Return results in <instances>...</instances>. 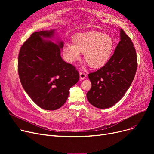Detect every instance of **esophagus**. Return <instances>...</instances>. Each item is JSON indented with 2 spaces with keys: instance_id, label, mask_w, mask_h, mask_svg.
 Segmentation results:
<instances>
[{
  "instance_id": "34e87169",
  "label": "esophagus",
  "mask_w": 154,
  "mask_h": 154,
  "mask_svg": "<svg viewBox=\"0 0 154 154\" xmlns=\"http://www.w3.org/2000/svg\"><path fill=\"white\" fill-rule=\"evenodd\" d=\"M79 75H80V79H81V80L84 79L86 77V75H85V73H84V72H80V74H79Z\"/></svg>"
}]
</instances>
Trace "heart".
I'll use <instances>...</instances> for the list:
<instances>
[{
    "label": "heart",
    "instance_id": "obj_1",
    "mask_svg": "<svg viewBox=\"0 0 154 154\" xmlns=\"http://www.w3.org/2000/svg\"><path fill=\"white\" fill-rule=\"evenodd\" d=\"M74 44L66 43L62 46L64 58L74 63L84 54V58L92 68L103 66L112 55L115 42L113 38L97 30L77 34L72 37Z\"/></svg>",
    "mask_w": 154,
    "mask_h": 154
}]
</instances>
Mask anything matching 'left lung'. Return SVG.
I'll return each instance as SVG.
<instances>
[{
	"instance_id": "obj_1",
	"label": "left lung",
	"mask_w": 154,
	"mask_h": 154,
	"mask_svg": "<svg viewBox=\"0 0 154 154\" xmlns=\"http://www.w3.org/2000/svg\"><path fill=\"white\" fill-rule=\"evenodd\" d=\"M120 40L114 54L96 72L88 75L92 83L87 93L88 101L99 109H107L117 103L130 87L137 69L134 44L120 29Z\"/></svg>"
}]
</instances>
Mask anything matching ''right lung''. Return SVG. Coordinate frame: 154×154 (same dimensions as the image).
Instances as JSON below:
<instances>
[{"label": "right lung", "instance_id": "obj_1", "mask_svg": "<svg viewBox=\"0 0 154 154\" xmlns=\"http://www.w3.org/2000/svg\"><path fill=\"white\" fill-rule=\"evenodd\" d=\"M54 35V30L34 32L22 45L18 57L23 89L38 107L47 110L61 107L79 79L75 67L61 57L63 42L47 40Z\"/></svg>", "mask_w": 154, "mask_h": 154}]
</instances>
